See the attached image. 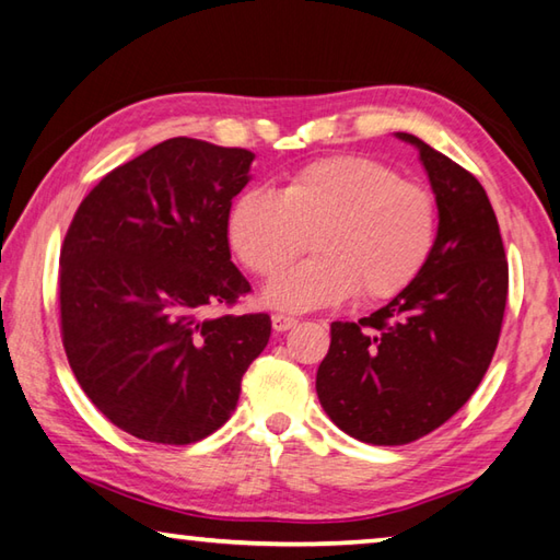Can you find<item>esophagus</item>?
Here are the masks:
<instances>
[{
    "label": "esophagus",
    "instance_id": "1",
    "mask_svg": "<svg viewBox=\"0 0 560 560\" xmlns=\"http://www.w3.org/2000/svg\"><path fill=\"white\" fill-rule=\"evenodd\" d=\"M296 318H291V315H283V313H277L271 315V328L273 332H287L291 328H296Z\"/></svg>",
    "mask_w": 560,
    "mask_h": 560
}]
</instances>
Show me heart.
Wrapping results in <instances>:
<instances>
[{"mask_svg":"<svg viewBox=\"0 0 560 560\" xmlns=\"http://www.w3.org/2000/svg\"><path fill=\"white\" fill-rule=\"evenodd\" d=\"M228 237L247 269L273 277L313 245L320 254L264 289L281 311L399 296L421 277L439 237V210L425 188L370 156H330L301 168L281 190L240 192Z\"/></svg>","mask_w":560,"mask_h":560,"instance_id":"1","label":"heart"}]
</instances>
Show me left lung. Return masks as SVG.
I'll list each match as a JSON object with an SVG mask.
<instances>
[{"mask_svg": "<svg viewBox=\"0 0 560 560\" xmlns=\"http://www.w3.org/2000/svg\"><path fill=\"white\" fill-rule=\"evenodd\" d=\"M439 237L409 289L360 323H332L315 392L330 421L372 445H404L443 425L482 382L500 340L504 245L485 188L419 137Z\"/></svg>", "mask_w": 560, "mask_h": 560, "instance_id": "8db88e82", "label": "left lung"}]
</instances>
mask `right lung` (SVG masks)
<instances>
[{"instance_id":"obj_1","label":"right lung","mask_w":560,"mask_h":560,"mask_svg":"<svg viewBox=\"0 0 560 560\" xmlns=\"http://www.w3.org/2000/svg\"><path fill=\"white\" fill-rule=\"evenodd\" d=\"M254 154L176 137L107 174L60 249V332L78 384L117 429L188 445L215 433L267 348V313L230 259L232 198Z\"/></svg>"}]
</instances>
